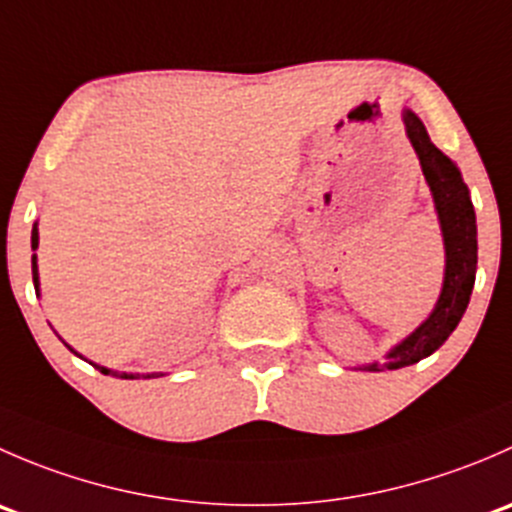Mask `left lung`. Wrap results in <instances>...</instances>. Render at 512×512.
Masks as SVG:
<instances>
[{
    "label": "left lung",
    "instance_id": "obj_1",
    "mask_svg": "<svg viewBox=\"0 0 512 512\" xmlns=\"http://www.w3.org/2000/svg\"><path fill=\"white\" fill-rule=\"evenodd\" d=\"M401 118H404L406 136H409L418 163H421L423 178H426L428 188H431L433 208H436L438 225H441L443 250H446L443 287L431 314L418 324L409 337H404L386 352L384 364L371 361V364L354 366V369L361 371L404 369V366H411L431 356L451 337V332L458 327L463 314H466L468 302H471L473 282H476L478 227L468 185L463 183L458 165L446 153H441L433 146L421 118L411 108H404Z\"/></svg>",
    "mask_w": 512,
    "mask_h": 512
}]
</instances>
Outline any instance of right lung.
Returning <instances> with one entry per match:
<instances>
[{
  "label": "right lung",
  "mask_w": 512,
  "mask_h": 512,
  "mask_svg": "<svg viewBox=\"0 0 512 512\" xmlns=\"http://www.w3.org/2000/svg\"><path fill=\"white\" fill-rule=\"evenodd\" d=\"M36 247H39V227H36V223H34V227H32V250H36ZM32 275H34V289H36V294H39V265H36V255H32ZM66 347H69V344H66ZM71 352H74V349H71ZM74 354L81 356L79 352H74ZM81 359H84V356H81ZM91 364H94V361H91ZM94 366L98 371H101V374L121 376V379H138V376H143V379H158V376H165L163 371H153V374H128V371H113V369H108V366H98V364H94Z\"/></svg>",
  "instance_id": "add662e5"
}]
</instances>
